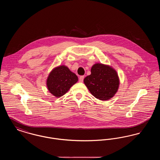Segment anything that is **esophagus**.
<instances>
[{
  "mask_svg": "<svg viewBox=\"0 0 160 160\" xmlns=\"http://www.w3.org/2000/svg\"><path fill=\"white\" fill-rule=\"evenodd\" d=\"M84 78V76L80 77H79V82H81V83H82V82H83Z\"/></svg>",
  "mask_w": 160,
  "mask_h": 160,
  "instance_id": "obj_1",
  "label": "esophagus"
}]
</instances>
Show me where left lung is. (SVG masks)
I'll return each mask as SVG.
<instances>
[{
	"label": "left lung",
	"instance_id": "8db88e82",
	"mask_svg": "<svg viewBox=\"0 0 160 160\" xmlns=\"http://www.w3.org/2000/svg\"><path fill=\"white\" fill-rule=\"evenodd\" d=\"M84 83L96 98L107 101L118 91L119 79L117 72L111 67L95 63L92 67L91 75L84 78Z\"/></svg>",
	"mask_w": 160,
	"mask_h": 160
}]
</instances>
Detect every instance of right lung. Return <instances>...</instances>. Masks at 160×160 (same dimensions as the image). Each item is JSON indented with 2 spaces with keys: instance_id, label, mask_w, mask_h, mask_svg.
Segmentation results:
<instances>
[{
  "instance_id": "1",
  "label": "right lung",
  "mask_w": 160,
  "mask_h": 160,
  "mask_svg": "<svg viewBox=\"0 0 160 160\" xmlns=\"http://www.w3.org/2000/svg\"><path fill=\"white\" fill-rule=\"evenodd\" d=\"M78 77L65 65L54 68L47 79V86L49 92L58 98L65 94L71 87L76 83Z\"/></svg>"
}]
</instances>
